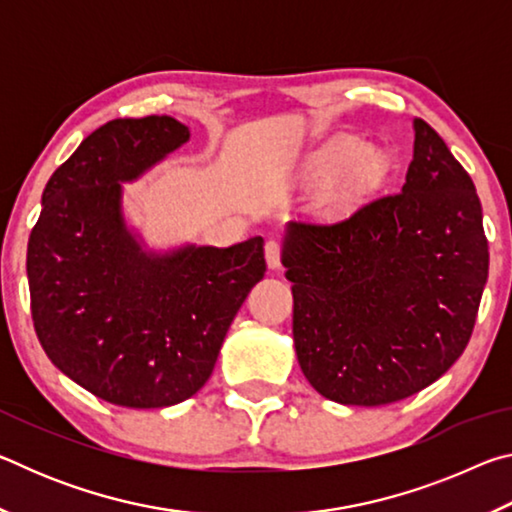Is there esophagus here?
Instances as JSON below:
<instances>
[{
	"instance_id": "esophagus-1",
	"label": "esophagus",
	"mask_w": 512,
	"mask_h": 512,
	"mask_svg": "<svg viewBox=\"0 0 512 512\" xmlns=\"http://www.w3.org/2000/svg\"><path fill=\"white\" fill-rule=\"evenodd\" d=\"M264 255H266V264L268 268H280V244L275 239H268L264 246Z\"/></svg>"
}]
</instances>
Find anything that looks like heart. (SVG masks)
Returning <instances> with one entry per match:
<instances>
[{
  "instance_id": "1",
  "label": "heart",
  "mask_w": 512,
  "mask_h": 512,
  "mask_svg": "<svg viewBox=\"0 0 512 512\" xmlns=\"http://www.w3.org/2000/svg\"><path fill=\"white\" fill-rule=\"evenodd\" d=\"M386 169V155L375 146H363L357 137H339L309 155L300 167L298 180L305 187H325L336 180V198L352 201L375 187Z\"/></svg>"
}]
</instances>
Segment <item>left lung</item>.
<instances>
[{
  "instance_id": "obj_1",
  "label": "left lung",
  "mask_w": 512,
  "mask_h": 512,
  "mask_svg": "<svg viewBox=\"0 0 512 512\" xmlns=\"http://www.w3.org/2000/svg\"><path fill=\"white\" fill-rule=\"evenodd\" d=\"M413 133L400 194L339 223L284 228L298 363L332 402L404 400L472 336L490 262L481 201L443 137L422 119Z\"/></svg>"
}]
</instances>
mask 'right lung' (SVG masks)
<instances>
[{
    "instance_id": "add662e5",
    "label": "right lung",
    "mask_w": 512,
    "mask_h": 512,
    "mask_svg": "<svg viewBox=\"0 0 512 512\" xmlns=\"http://www.w3.org/2000/svg\"><path fill=\"white\" fill-rule=\"evenodd\" d=\"M178 119H112L42 192L27 248L31 314L51 363L128 409H164L210 379L232 318L266 271L264 239L151 248L124 185L189 142Z\"/></svg>"
}]
</instances>
